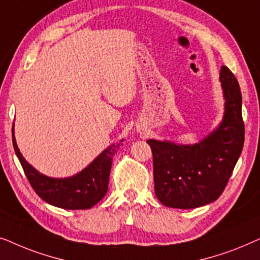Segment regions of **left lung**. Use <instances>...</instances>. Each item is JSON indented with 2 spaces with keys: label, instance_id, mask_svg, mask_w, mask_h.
<instances>
[{
  "label": "left lung",
  "instance_id": "obj_1",
  "mask_svg": "<svg viewBox=\"0 0 260 260\" xmlns=\"http://www.w3.org/2000/svg\"><path fill=\"white\" fill-rule=\"evenodd\" d=\"M224 112L219 126L196 144L148 139L153 154L154 192L165 207L192 209L214 202L226 188L244 146L241 91L235 76L221 67Z\"/></svg>",
  "mask_w": 260,
  "mask_h": 260
}]
</instances>
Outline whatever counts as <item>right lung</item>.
<instances>
[{
    "label": "right lung",
    "mask_w": 260,
    "mask_h": 260,
    "mask_svg": "<svg viewBox=\"0 0 260 260\" xmlns=\"http://www.w3.org/2000/svg\"><path fill=\"white\" fill-rule=\"evenodd\" d=\"M123 140H121L122 143ZM13 146L25 171L29 184L40 199L63 209H90L101 201L108 191L109 174L114 154L120 144H113L103 150L94 160L71 177L54 178L41 174L33 168L17 147L13 124Z\"/></svg>",
    "instance_id": "right-lung-1"
}]
</instances>
